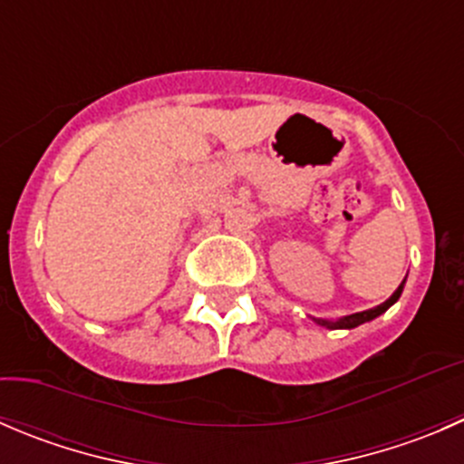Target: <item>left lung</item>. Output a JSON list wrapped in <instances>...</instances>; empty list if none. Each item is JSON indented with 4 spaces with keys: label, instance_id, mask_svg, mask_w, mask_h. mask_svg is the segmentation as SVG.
I'll return each instance as SVG.
<instances>
[{
    "label": "left lung",
    "instance_id": "left-lung-1",
    "mask_svg": "<svg viewBox=\"0 0 464 464\" xmlns=\"http://www.w3.org/2000/svg\"><path fill=\"white\" fill-rule=\"evenodd\" d=\"M403 283H406V278H403L401 285H399L397 290H394V295L390 296L388 301H383V304H381V305H376V308L362 310V313H353V314H349V317L337 319V322H324V319H322V322H319V324H324V326H328V328H356V326H361V324L370 322V319L379 317L381 313H385V310H388L390 305H392L394 301H397L399 296H401V292H403Z\"/></svg>",
    "mask_w": 464,
    "mask_h": 464
}]
</instances>
